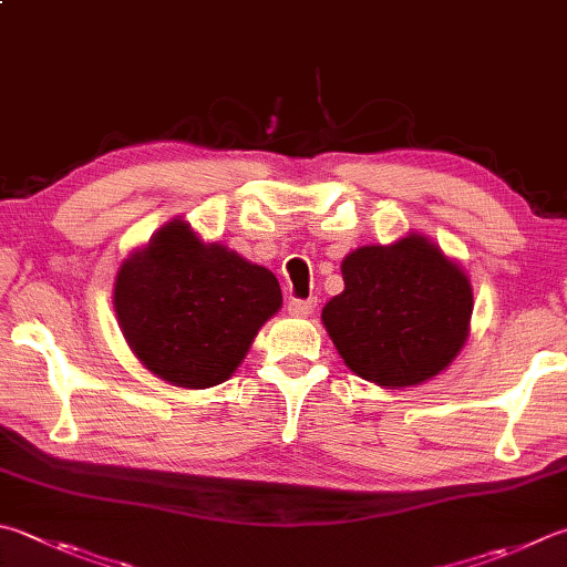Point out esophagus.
Here are the masks:
<instances>
[{
    "label": "esophagus",
    "mask_w": 567,
    "mask_h": 567,
    "mask_svg": "<svg viewBox=\"0 0 567 567\" xmlns=\"http://www.w3.org/2000/svg\"><path fill=\"white\" fill-rule=\"evenodd\" d=\"M313 308H316V298H308V301H301V298H291V301H288V311H291L293 316H301V318L311 316Z\"/></svg>",
    "instance_id": "esophagus-1"
}]
</instances>
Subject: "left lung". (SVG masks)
I'll return each instance as SVG.
<instances>
[{
    "mask_svg": "<svg viewBox=\"0 0 567 567\" xmlns=\"http://www.w3.org/2000/svg\"><path fill=\"white\" fill-rule=\"evenodd\" d=\"M343 293L326 303L323 326L358 378L410 388L450 365L468 336L474 293L456 261L422 234L350 251Z\"/></svg>",
    "mask_w": 567,
    "mask_h": 567,
    "instance_id": "1",
    "label": "left lung"
}]
</instances>
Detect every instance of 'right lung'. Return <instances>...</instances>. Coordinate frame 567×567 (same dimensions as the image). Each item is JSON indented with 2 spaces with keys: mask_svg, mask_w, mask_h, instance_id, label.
Wrapping results in <instances>:
<instances>
[{
  "mask_svg": "<svg viewBox=\"0 0 567 567\" xmlns=\"http://www.w3.org/2000/svg\"><path fill=\"white\" fill-rule=\"evenodd\" d=\"M281 301L269 269L205 244L183 219L127 256L113 288L117 326L135 358L189 390L229 380Z\"/></svg>",
  "mask_w": 567,
  "mask_h": 567,
  "instance_id": "right-lung-1",
  "label": "right lung"
}]
</instances>
